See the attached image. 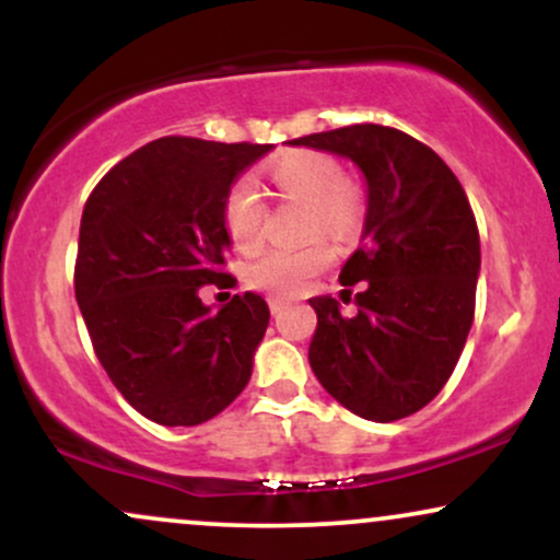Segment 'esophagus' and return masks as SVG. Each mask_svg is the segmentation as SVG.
Here are the masks:
<instances>
[{
	"instance_id": "34e87169",
	"label": "esophagus",
	"mask_w": 560,
	"mask_h": 560,
	"mask_svg": "<svg viewBox=\"0 0 560 560\" xmlns=\"http://www.w3.org/2000/svg\"><path fill=\"white\" fill-rule=\"evenodd\" d=\"M268 307H271L273 316H279V313L284 311V307H287V300H281V298H271V300H268Z\"/></svg>"
}]
</instances>
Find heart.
Returning <instances> with one entry per match:
<instances>
[{
	"label": "heart",
	"instance_id": "obj_1",
	"mask_svg": "<svg viewBox=\"0 0 560 560\" xmlns=\"http://www.w3.org/2000/svg\"><path fill=\"white\" fill-rule=\"evenodd\" d=\"M268 176L284 195L311 199V234L324 231L334 240H347L361 223V191L345 182L334 158L320 152H287L273 160ZM223 226L231 244L242 253L260 247L266 234V202L253 178H240L231 186L223 205ZM329 262L331 249L324 242L268 249L247 268V281L276 298H298Z\"/></svg>",
	"mask_w": 560,
	"mask_h": 560
}]
</instances>
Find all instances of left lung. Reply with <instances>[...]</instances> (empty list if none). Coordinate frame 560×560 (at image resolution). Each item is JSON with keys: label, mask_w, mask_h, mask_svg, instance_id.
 Segmentation results:
<instances>
[{"label": "left lung", "mask_w": 560, "mask_h": 560, "mask_svg": "<svg viewBox=\"0 0 560 560\" xmlns=\"http://www.w3.org/2000/svg\"><path fill=\"white\" fill-rule=\"evenodd\" d=\"M358 165L365 178L361 247L339 284H358L355 313L324 294L307 361L329 395L369 421H397L432 402L474 320L481 268L471 205L445 160L397 128L361 124L289 141Z\"/></svg>", "instance_id": "8db88e82"}]
</instances>
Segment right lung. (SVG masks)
I'll return each instance as SVG.
<instances>
[{
    "instance_id": "add662e5",
    "label": "right lung",
    "mask_w": 560,
    "mask_h": 560,
    "mask_svg": "<svg viewBox=\"0 0 560 560\" xmlns=\"http://www.w3.org/2000/svg\"><path fill=\"white\" fill-rule=\"evenodd\" d=\"M271 150L165 137L120 160L86 199L75 300L107 376L150 421H210L253 376L266 300L244 292L213 311L199 292L236 284L223 273V205Z\"/></svg>"
}]
</instances>
